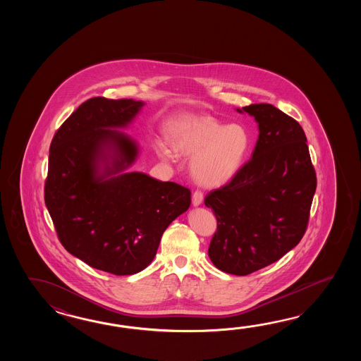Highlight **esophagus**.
<instances>
[{"instance_id": "34e87169", "label": "esophagus", "mask_w": 361, "mask_h": 361, "mask_svg": "<svg viewBox=\"0 0 361 361\" xmlns=\"http://www.w3.org/2000/svg\"><path fill=\"white\" fill-rule=\"evenodd\" d=\"M202 201H204V193L201 191L193 192V195H192V205L193 207H199V205L202 204Z\"/></svg>"}]
</instances>
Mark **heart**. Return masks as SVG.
<instances>
[{
    "mask_svg": "<svg viewBox=\"0 0 361 361\" xmlns=\"http://www.w3.org/2000/svg\"><path fill=\"white\" fill-rule=\"evenodd\" d=\"M176 154L191 159L193 178L205 187H219L238 176L250 149V135L240 123L224 125L212 116H196L178 125L173 134ZM164 159L171 154L165 147Z\"/></svg>",
    "mask_w": 361,
    "mask_h": 361,
    "instance_id": "1",
    "label": "heart"
}]
</instances>
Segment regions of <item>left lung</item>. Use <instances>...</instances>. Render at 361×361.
Returning a JSON list of instances; mask_svg holds the SVG:
<instances>
[{"label": "left lung", "instance_id": "left-lung-1", "mask_svg": "<svg viewBox=\"0 0 361 361\" xmlns=\"http://www.w3.org/2000/svg\"><path fill=\"white\" fill-rule=\"evenodd\" d=\"M259 135L252 159L230 183L207 193L216 218L207 254L216 269L245 276L292 250L306 232L316 173L300 123L272 104L238 109Z\"/></svg>", "mask_w": 361, "mask_h": 361}]
</instances>
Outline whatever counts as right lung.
I'll use <instances>...</instances> for the list:
<instances>
[{
	"mask_svg": "<svg viewBox=\"0 0 361 361\" xmlns=\"http://www.w3.org/2000/svg\"><path fill=\"white\" fill-rule=\"evenodd\" d=\"M145 106L86 100L55 133L45 204L61 245L92 269L134 275L154 261L164 231L191 205V191L145 173H123L138 157L125 133Z\"/></svg>",
	"mask_w": 361,
	"mask_h": 361,
	"instance_id": "1",
	"label": "right lung"
}]
</instances>
